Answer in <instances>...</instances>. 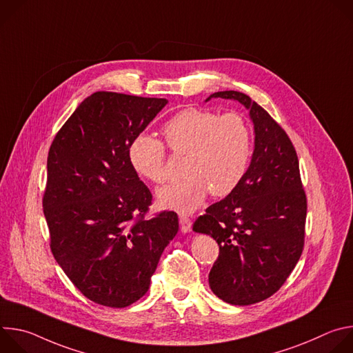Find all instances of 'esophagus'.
Segmentation results:
<instances>
[{
	"label": "esophagus",
	"instance_id": "1",
	"mask_svg": "<svg viewBox=\"0 0 353 353\" xmlns=\"http://www.w3.org/2000/svg\"><path fill=\"white\" fill-rule=\"evenodd\" d=\"M191 219L187 216H180V230L181 233H188L191 230Z\"/></svg>",
	"mask_w": 353,
	"mask_h": 353
}]
</instances>
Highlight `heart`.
<instances>
[{
	"label": "heart",
	"mask_w": 353,
	"mask_h": 353,
	"mask_svg": "<svg viewBox=\"0 0 353 353\" xmlns=\"http://www.w3.org/2000/svg\"><path fill=\"white\" fill-rule=\"evenodd\" d=\"M163 135L173 154L185 155V177L158 191L162 208L188 214L214 196L230 194L241 181L251 155V131L239 113L219 116L208 109L190 108L172 117ZM132 169L146 180L162 184L168 179L163 143L141 134L128 148Z\"/></svg>",
	"instance_id": "obj_1"
}]
</instances>
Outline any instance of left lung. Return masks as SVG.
Instances as JSON below:
<instances>
[{
  "mask_svg": "<svg viewBox=\"0 0 353 353\" xmlns=\"http://www.w3.org/2000/svg\"><path fill=\"white\" fill-rule=\"evenodd\" d=\"M236 100L254 125V150L239 185L207 208L192 226L219 245L208 281L211 290L234 306L272 296L299 261L305 244L306 194L296 150L278 123L247 94L215 92Z\"/></svg>",
  "mask_w": 353,
  "mask_h": 353,
  "instance_id": "obj_1",
  "label": "left lung"
}]
</instances>
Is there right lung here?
Masks as SVG:
<instances>
[{"instance_id": "right-lung-1", "label": "right lung", "mask_w": 353, "mask_h": 353, "mask_svg": "<svg viewBox=\"0 0 353 353\" xmlns=\"http://www.w3.org/2000/svg\"><path fill=\"white\" fill-rule=\"evenodd\" d=\"M166 99L96 92L57 132L47 158L43 211L56 261L83 296L127 307L149 289L176 212L143 215L152 201L128 148Z\"/></svg>"}]
</instances>
